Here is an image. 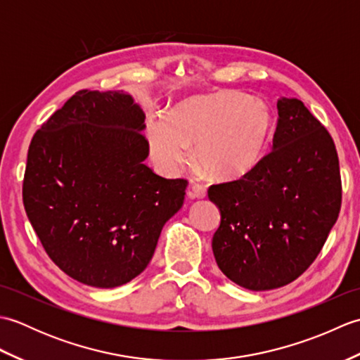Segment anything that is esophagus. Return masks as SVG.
<instances>
[{"label":"esophagus","mask_w":360,"mask_h":360,"mask_svg":"<svg viewBox=\"0 0 360 360\" xmlns=\"http://www.w3.org/2000/svg\"><path fill=\"white\" fill-rule=\"evenodd\" d=\"M205 195H207V192H205V187L201 184H192L187 190V196L192 198V200L193 198H205Z\"/></svg>","instance_id":"obj_1"}]
</instances>
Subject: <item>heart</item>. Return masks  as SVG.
<instances>
[{"instance_id": "b5f03b06", "label": "heart", "mask_w": 360, "mask_h": 360, "mask_svg": "<svg viewBox=\"0 0 360 360\" xmlns=\"http://www.w3.org/2000/svg\"><path fill=\"white\" fill-rule=\"evenodd\" d=\"M272 131V114L257 97L238 91L192 97L172 116L150 122L151 156L167 172L195 159L213 179H236L248 174L263 156Z\"/></svg>"}]
</instances>
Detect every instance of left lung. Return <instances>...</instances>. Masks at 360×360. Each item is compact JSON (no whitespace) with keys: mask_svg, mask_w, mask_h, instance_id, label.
<instances>
[{"mask_svg":"<svg viewBox=\"0 0 360 360\" xmlns=\"http://www.w3.org/2000/svg\"><path fill=\"white\" fill-rule=\"evenodd\" d=\"M272 150L236 181L209 187L221 223L217 264L250 290L288 285L322 250L342 204L339 158L328 129L298 98L277 102Z\"/></svg>","mask_w":360,"mask_h":360,"instance_id":"left-lung-1","label":"left lung"}]
</instances>
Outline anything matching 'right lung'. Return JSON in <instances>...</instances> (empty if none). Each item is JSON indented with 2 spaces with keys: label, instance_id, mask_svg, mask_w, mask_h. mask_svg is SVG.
Instances as JSON below:
<instances>
[{
  "label": "right lung",
  "instance_id": "1",
  "mask_svg": "<svg viewBox=\"0 0 360 360\" xmlns=\"http://www.w3.org/2000/svg\"><path fill=\"white\" fill-rule=\"evenodd\" d=\"M145 114L124 91H77L34 134L22 202L46 254L83 285L116 288L155 254L187 179L143 164Z\"/></svg>",
  "mask_w": 360,
  "mask_h": 360
}]
</instances>
